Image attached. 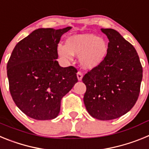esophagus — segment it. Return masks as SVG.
Here are the masks:
<instances>
[{"label":"esophagus","mask_w":149,"mask_h":149,"mask_svg":"<svg viewBox=\"0 0 149 149\" xmlns=\"http://www.w3.org/2000/svg\"><path fill=\"white\" fill-rule=\"evenodd\" d=\"M77 79H78V81H81L82 80V77H83V74L81 72H78L77 73Z\"/></svg>","instance_id":"34e87169"}]
</instances>
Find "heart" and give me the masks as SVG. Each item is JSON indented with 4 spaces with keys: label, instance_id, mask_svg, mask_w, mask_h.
Here are the masks:
<instances>
[{
    "label": "heart",
    "instance_id": "b5f03b06",
    "mask_svg": "<svg viewBox=\"0 0 149 149\" xmlns=\"http://www.w3.org/2000/svg\"><path fill=\"white\" fill-rule=\"evenodd\" d=\"M108 44L104 39L90 33L77 34L68 37L65 45L57 46V54L63 60H70L72 55L79 56L83 68L93 69L104 63L108 54Z\"/></svg>",
    "mask_w": 149,
    "mask_h": 149
}]
</instances>
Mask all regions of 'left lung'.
<instances>
[{"mask_svg": "<svg viewBox=\"0 0 149 149\" xmlns=\"http://www.w3.org/2000/svg\"><path fill=\"white\" fill-rule=\"evenodd\" d=\"M109 39L104 63L84 76V96L88 113L95 119L112 120L131 110L139 97L143 67L134 46L113 29H101Z\"/></svg>", "mask_w": 149, "mask_h": 149, "instance_id": "1", "label": "left lung"}]
</instances>
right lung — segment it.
I'll list each match as a JSON object with an SVG mask.
<instances>
[{"label": "right lung", "instance_id": "add662e5", "mask_svg": "<svg viewBox=\"0 0 149 149\" xmlns=\"http://www.w3.org/2000/svg\"><path fill=\"white\" fill-rule=\"evenodd\" d=\"M72 27L39 28L21 40L7 63L13 101L24 113L36 120L56 118L61 100L77 82V69L60 66L57 46Z\"/></svg>", "mask_w": 149, "mask_h": 149}]
</instances>
